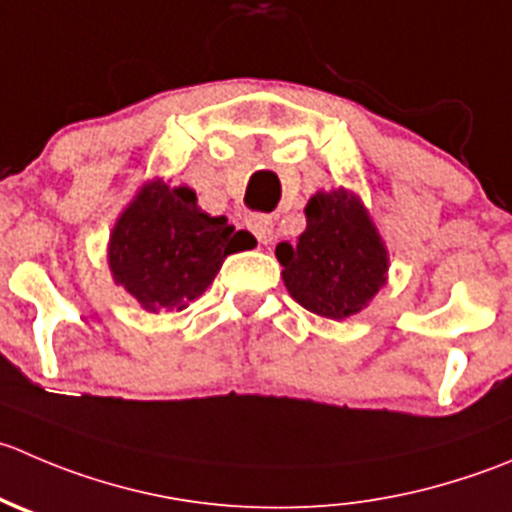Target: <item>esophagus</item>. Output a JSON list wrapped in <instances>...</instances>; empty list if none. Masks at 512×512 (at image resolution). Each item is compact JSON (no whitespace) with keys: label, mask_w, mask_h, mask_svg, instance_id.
<instances>
[{"label":"esophagus","mask_w":512,"mask_h":512,"mask_svg":"<svg viewBox=\"0 0 512 512\" xmlns=\"http://www.w3.org/2000/svg\"><path fill=\"white\" fill-rule=\"evenodd\" d=\"M247 227H250L252 235L257 237V242H260V245H267V242H272V230H275V225H272V217L250 215V217H247Z\"/></svg>","instance_id":"34e87169"}]
</instances>
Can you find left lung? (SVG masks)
I'll return each mask as SVG.
<instances>
[{"label":"left lung","instance_id":"obj_1","mask_svg":"<svg viewBox=\"0 0 512 512\" xmlns=\"http://www.w3.org/2000/svg\"><path fill=\"white\" fill-rule=\"evenodd\" d=\"M297 245L275 250L290 295L315 315L342 320L360 312L385 285L388 252L360 200L345 190L317 192L305 207Z\"/></svg>","mask_w":512,"mask_h":512}]
</instances>
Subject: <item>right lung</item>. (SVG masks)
<instances>
[{
    "label": "right lung",
    "mask_w": 512,
    "mask_h": 512,
    "mask_svg": "<svg viewBox=\"0 0 512 512\" xmlns=\"http://www.w3.org/2000/svg\"><path fill=\"white\" fill-rule=\"evenodd\" d=\"M252 245L255 237L227 217L205 215L190 187L152 182L114 225L109 267L145 310H182L210 287L227 255Z\"/></svg>",
    "instance_id": "obj_1"
}]
</instances>
